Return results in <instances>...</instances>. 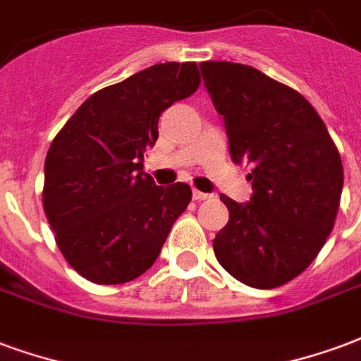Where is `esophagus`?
Masks as SVG:
<instances>
[{
  "mask_svg": "<svg viewBox=\"0 0 361 361\" xmlns=\"http://www.w3.org/2000/svg\"><path fill=\"white\" fill-rule=\"evenodd\" d=\"M210 195L208 193H202V191H197V189H193V199L195 201H204V199H208Z\"/></svg>",
  "mask_w": 361,
  "mask_h": 361,
  "instance_id": "esophagus-1",
  "label": "esophagus"
}]
</instances>
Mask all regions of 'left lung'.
<instances>
[{"label":"left lung","instance_id":"obj_1","mask_svg":"<svg viewBox=\"0 0 361 361\" xmlns=\"http://www.w3.org/2000/svg\"><path fill=\"white\" fill-rule=\"evenodd\" d=\"M224 116L229 154L252 170V197L220 199L229 220L212 247L221 268L255 289H274L308 268L329 237L343 193V162L308 101L252 66L201 63Z\"/></svg>","mask_w":361,"mask_h":361}]
</instances>
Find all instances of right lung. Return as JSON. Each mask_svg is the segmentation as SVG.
Listing matches in <instances>:
<instances>
[{
  "label": "right lung",
  "instance_id": "add662e5",
  "mask_svg": "<svg viewBox=\"0 0 361 361\" xmlns=\"http://www.w3.org/2000/svg\"><path fill=\"white\" fill-rule=\"evenodd\" d=\"M195 63H164L87 97L45 157L44 208L66 262L87 281L120 285L159 258L188 208V183L157 185L143 153L159 140L160 114L189 97Z\"/></svg>",
  "mask_w": 361,
  "mask_h": 361
}]
</instances>
